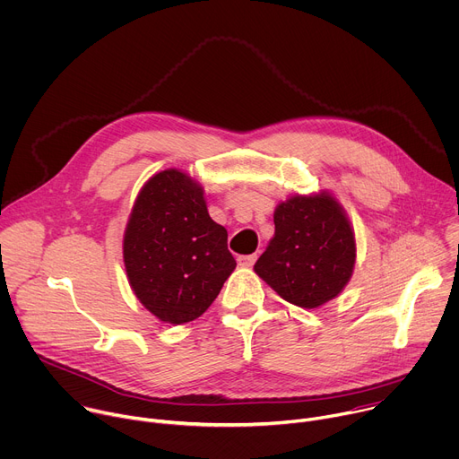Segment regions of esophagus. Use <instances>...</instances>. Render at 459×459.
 Instances as JSON below:
<instances>
[{
  "label": "esophagus",
  "instance_id": "34e87169",
  "mask_svg": "<svg viewBox=\"0 0 459 459\" xmlns=\"http://www.w3.org/2000/svg\"><path fill=\"white\" fill-rule=\"evenodd\" d=\"M238 260V265L242 267H251L255 262H256V255H242L237 258Z\"/></svg>",
  "mask_w": 459,
  "mask_h": 459
}]
</instances>
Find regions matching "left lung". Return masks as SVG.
<instances>
[{"label":"left lung","instance_id":"8db88e82","mask_svg":"<svg viewBox=\"0 0 459 459\" xmlns=\"http://www.w3.org/2000/svg\"><path fill=\"white\" fill-rule=\"evenodd\" d=\"M274 235L255 273L286 302L318 309L349 284L356 264L352 224L334 194H293L273 213Z\"/></svg>","mask_w":459,"mask_h":459}]
</instances>
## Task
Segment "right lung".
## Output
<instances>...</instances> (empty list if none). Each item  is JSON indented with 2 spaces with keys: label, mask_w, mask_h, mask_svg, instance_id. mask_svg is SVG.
<instances>
[{
  "label": "right lung",
  "mask_w": 459,
  "mask_h": 459,
  "mask_svg": "<svg viewBox=\"0 0 459 459\" xmlns=\"http://www.w3.org/2000/svg\"><path fill=\"white\" fill-rule=\"evenodd\" d=\"M226 242L201 182L177 168L157 171L139 190L125 228L128 284L160 322L188 324L213 304L237 267Z\"/></svg>",
  "instance_id": "obj_1"
}]
</instances>
